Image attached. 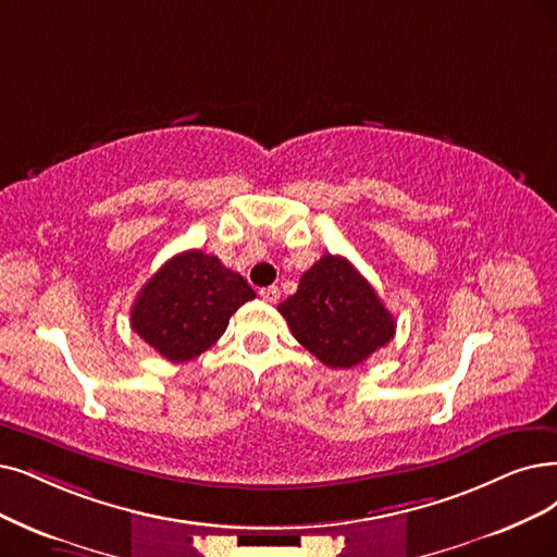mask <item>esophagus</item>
Here are the masks:
<instances>
[{"instance_id": "esophagus-1", "label": "esophagus", "mask_w": 557, "mask_h": 557, "mask_svg": "<svg viewBox=\"0 0 557 557\" xmlns=\"http://www.w3.org/2000/svg\"><path fill=\"white\" fill-rule=\"evenodd\" d=\"M260 297H262V301H267V304H276V301L281 299V290H278L276 285L262 287V290H260Z\"/></svg>"}]
</instances>
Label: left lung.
Returning a JSON list of instances; mask_svg holds the SVG:
<instances>
[{"label": "left lung", "mask_w": 557, "mask_h": 557, "mask_svg": "<svg viewBox=\"0 0 557 557\" xmlns=\"http://www.w3.org/2000/svg\"><path fill=\"white\" fill-rule=\"evenodd\" d=\"M293 336L329 368H354L391 343L395 318L374 287L343 258L324 253L297 293L278 304Z\"/></svg>", "instance_id": "8db88e82"}]
</instances>
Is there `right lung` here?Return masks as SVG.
Here are the masks:
<instances>
[{"label": "right lung", "mask_w": 557, "mask_h": 557, "mask_svg": "<svg viewBox=\"0 0 557 557\" xmlns=\"http://www.w3.org/2000/svg\"><path fill=\"white\" fill-rule=\"evenodd\" d=\"M256 297L216 256L189 249L166 260L132 304L129 324L164 359L185 363L210 349L235 310Z\"/></svg>", "instance_id": "add662e5"}]
</instances>
